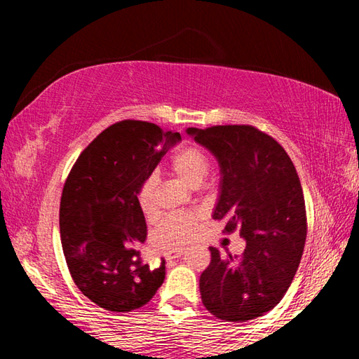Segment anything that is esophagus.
<instances>
[{
  "label": "esophagus",
  "mask_w": 359,
  "mask_h": 359,
  "mask_svg": "<svg viewBox=\"0 0 359 359\" xmlns=\"http://www.w3.org/2000/svg\"><path fill=\"white\" fill-rule=\"evenodd\" d=\"M184 253H185V248H175V250L166 253V255H165V258H166L168 261H172V259H177V258H180L182 255H184Z\"/></svg>",
  "instance_id": "1"
}]
</instances>
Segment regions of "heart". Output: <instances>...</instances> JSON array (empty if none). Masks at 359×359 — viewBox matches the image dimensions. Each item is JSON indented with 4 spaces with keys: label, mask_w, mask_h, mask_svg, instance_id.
<instances>
[{
    "label": "heart",
    "mask_w": 359,
    "mask_h": 359,
    "mask_svg": "<svg viewBox=\"0 0 359 359\" xmlns=\"http://www.w3.org/2000/svg\"><path fill=\"white\" fill-rule=\"evenodd\" d=\"M171 169L188 187H198L205 179L210 169V160L204 150L198 147H185L175 151L171 158ZM156 185L155 174L147 175L139 185L137 204L145 215L154 212V191ZM199 220L198 212H182L168 217L160 224L155 234V244L161 248L174 247L187 239Z\"/></svg>",
    "instance_id": "heart-1"
}]
</instances>
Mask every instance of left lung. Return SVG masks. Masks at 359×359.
Masks as SVG:
<instances>
[{
	"instance_id": "8db88e82",
	"label": "left lung",
	"mask_w": 359,
	"mask_h": 359,
	"mask_svg": "<svg viewBox=\"0 0 359 359\" xmlns=\"http://www.w3.org/2000/svg\"><path fill=\"white\" fill-rule=\"evenodd\" d=\"M220 166V191L212 218L224 231L241 228L245 250L233 257L210 247L199 277L204 307L217 318L247 321L272 311L293 282L306 244V205L287 151L250 125L187 128Z\"/></svg>"
}]
</instances>
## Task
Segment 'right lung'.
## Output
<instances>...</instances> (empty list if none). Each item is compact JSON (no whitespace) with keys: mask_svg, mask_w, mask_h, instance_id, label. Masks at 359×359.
I'll list each match as a JSON object with an SVG mask.
<instances>
[{"mask_svg":"<svg viewBox=\"0 0 359 359\" xmlns=\"http://www.w3.org/2000/svg\"><path fill=\"white\" fill-rule=\"evenodd\" d=\"M180 141L155 123L118 121L82 151L66 179L60 203L66 264L77 288L106 311H136L165 280V259L151 269L135 250L147 238L137 190Z\"/></svg>","mask_w":359,"mask_h":359,"instance_id":"add662e5","label":"right lung"}]
</instances>
